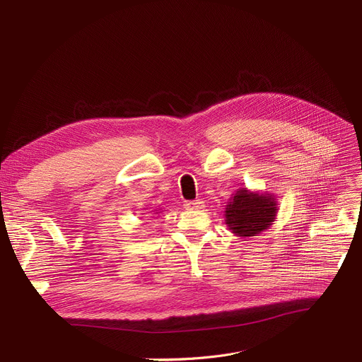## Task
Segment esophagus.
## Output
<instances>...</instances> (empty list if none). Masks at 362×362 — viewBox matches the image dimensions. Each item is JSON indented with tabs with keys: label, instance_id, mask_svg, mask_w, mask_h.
I'll return each instance as SVG.
<instances>
[{
	"label": "esophagus",
	"instance_id": "1",
	"mask_svg": "<svg viewBox=\"0 0 362 362\" xmlns=\"http://www.w3.org/2000/svg\"><path fill=\"white\" fill-rule=\"evenodd\" d=\"M204 206V202L201 199H194V201H186L185 202V208L187 210H201Z\"/></svg>",
	"mask_w": 362,
	"mask_h": 362
}]
</instances>
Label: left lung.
<instances>
[{
    "label": "left lung",
    "mask_w": 362,
    "mask_h": 362,
    "mask_svg": "<svg viewBox=\"0 0 362 362\" xmlns=\"http://www.w3.org/2000/svg\"><path fill=\"white\" fill-rule=\"evenodd\" d=\"M277 210L273 195L250 192L243 187L226 205V224L236 236H257L273 224Z\"/></svg>",
    "instance_id": "1"
}]
</instances>
